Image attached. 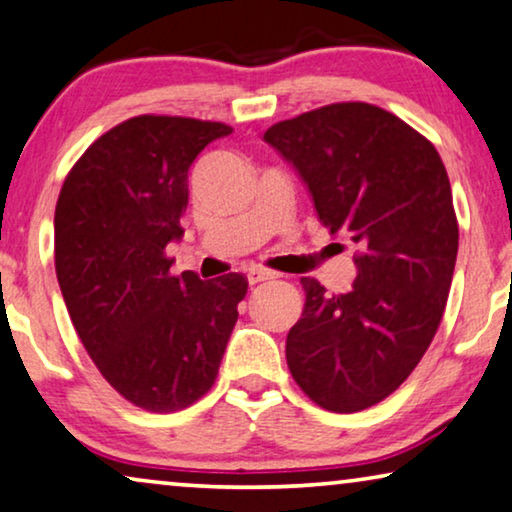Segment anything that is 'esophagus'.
<instances>
[{
  "mask_svg": "<svg viewBox=\"0 0 512 512\" xmlns=\"http://www.w3.org/2000/svg\"><path fill=\"white\" fill-rule=\"evenodd\" d=\"M276 278V273L266 271V269H250L248 271V285H259V282H266V280H273Z\"/></svg>",
  "mask_w": 512,
  "mask_h": 512,
  "instance_id": "1",
  "label": "esophagus"
}]
</instances>
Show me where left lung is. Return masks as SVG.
Segmentation results:
<instances>
[{
	"label": "left lung",
	"mask_w": 512,
	"mask_h": 512,
	"mask_svg": "<svg viewBox=\"0 0 512 512\" xmlns=\"http://www.w3.org/2000/svg\"><path fill=\"white\" fill-rule=\"evenodd\" d=\"M264 142L294 167L333 236L356 243V280L305 305L287 365L319 407L352 414L388 398L430 347L457 259L451 181L437 149L395 114L333 103L280 121Z\"/></svg>",
	"instance_id": "left-lung-1"
}]
</instances>
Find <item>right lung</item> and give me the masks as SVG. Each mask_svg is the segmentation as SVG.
Wrapping results in <instances>:
<instances>
[{
    "label": "right lung",
    "mask_w": 512,
    "mask_h": 512,
    "mask_svg": "<svg viewBox=\"0 0 512 512\" xmlns=\"http://www.w3.org/2000/svg\"><path fill=\"white\" fill-rule=\"evenodd\" d=\"M230 133L218 121L133 117L91 144L57 200L55 269L75 331L114 391L156 414L213 386L248 292L239 273L172 276L165 255L183 236L190 165Z\"/></svg>",
    "instance_id": "right-lung-1"
}]
</instances>
